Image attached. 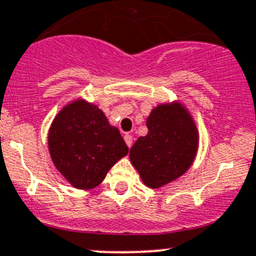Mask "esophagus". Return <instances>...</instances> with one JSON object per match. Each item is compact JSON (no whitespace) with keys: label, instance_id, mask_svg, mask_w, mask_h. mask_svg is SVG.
<instances>
[{"label":"esophagus","instance_id":"obj_1","mask_svg":"<svg viewBox=\"0 0 256 256\" xmlns=\"http://www.w3.org/2000/svg\"><path fill=\"white\" fill-rule=\"evenodd\" d=\"M124 140H126V146H128V147L132 146V144H133V137H132V136H130V134H126V136H124Z\"/></svg>","mask_w":256,"mask_h":256}]
</instances>
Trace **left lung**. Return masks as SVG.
I'll return each instance as SVG.
<instances>
[{"label":"left lung","instance_id":"8db88e82","mask_svg":"<svg viewBox=\"0 0 256 256\" xmlns=\"http://www.w3.org/2000/svg\"><path fill=\"white\" fill-rule=\"evenodd\" d=\"M146 124L148 133L136 140L130 157L144 184L160 188L182 176L192 165L198 133L186 110L179 104L157 106Z\"/></svg>","mask_w":256,"mask_h":256}]
</instances>
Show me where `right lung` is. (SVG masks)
I'll return each mask as SVG.
<instances>
[{
	"instance_id": "obj_1",
	"label": "right lung",
	"mask_w": 256,
	"mask_h": 256,
	"mask_svg": "<svg viewBox=\"0 0 256 256\" xmlns=\"http://www.w3.org/2000/svg\"><path fill=\"white\" fill-rule=\"evenodd\" d=\"M56 168L74 188L99 185L114 164L128 154L119 130L95 105L77 100L53 120L48 136Z\"/></svg>"
}]
</instances>
